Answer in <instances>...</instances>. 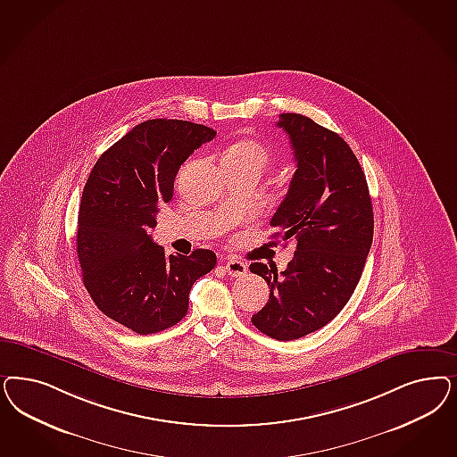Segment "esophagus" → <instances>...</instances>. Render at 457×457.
<instances>
[{
  "mask_svg": "<svg viewBox=\"0 0 457 457\" xmlns=\"http://www.w3.org/2000/svg\"><path fill=\"white\" fill-rule=\"evenodd\" d=\"M223 269H225L227 274L232 276V278H242V276L247 274V265L244 264V262H240V261H236V259H230V261L223 262Z\"/></svg>",
  "mask_w": 457,
  "mask_h": 457,
  "instance_id": "1",
  "label": "esophagus"
}]
</instances>
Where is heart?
<instances>
[{"label":"heart","mask_w":457,"mask_h":457,"mask_svg":"<svg viewBox=\"0 0 457 457\" xmlns=\"http://www.w3.org/2000/svg\"><path fill=\"white\" fill-rule=\"evenodd\" d=\"M225 158L255 162L259 166H264L267 160H269V153L257 141H240V143H237V145H234V146L227 151Z\"/></svg>","instance_id":"1"}]
</instances>
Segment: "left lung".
<instances>
[{
	"label": "left lung",
	"mask_w": 457,
	"mask_h": 457,
	"mask_svg": "<svg viewBox=\"0 0 457 457\" xmlns=\"http://www.w3.org/2000/svg\"><path fill=\"white\" fill-rule=\"evenodd\" d=\"M295 171L270 225L274 237L297 240L286 270L253 262L270 295L252 324L267 337L291 341L329 323L350 301L373 240L367 178L346 141L312 119L286 112Z\"/></svg>",
	"instance_id": "8db88e82"
}]
</instances>
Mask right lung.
Returning a JSON list of instances; mask_svg holds the SVG:
<instances>
[{"label": "right lung", "mask_w": 457, "mask_h": 457, "mask_svg": "<svg viewBox=\"0 0 457 457\" xmlns=\"http://www.w3.org/2000/svg\"><path fill=\"white\" fill-rule=\"evenodd\" d=\"M215 134L190 120L149 119L103 153L88 175L77 228L84 286L107 318L137 335L179 323L195 280L217 264L206 249L166 255L147 234L158 205L173 198L179 166Z\"/></svg>", "instance_id": "obj_1"}]
</instances>
